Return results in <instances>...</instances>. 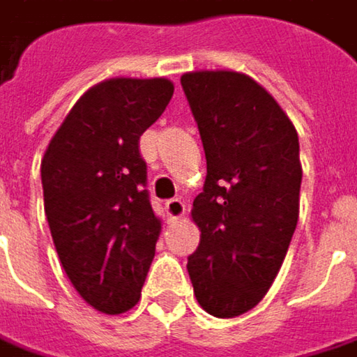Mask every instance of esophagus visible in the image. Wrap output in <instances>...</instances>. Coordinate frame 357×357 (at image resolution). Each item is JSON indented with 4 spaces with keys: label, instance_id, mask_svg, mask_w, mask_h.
Masks as SVG:
<instances>
[{
    "label": "esophagus",
    "instance_id": "34e87169",
    "mask_svg": "<svg viewBox=\"0 0 357 357\" xmlns=\"http://www.w3.org/2000/svg\"><path fill=\"white\" fill-rule=\"evenodd\" d=\"M165 212H167V216L172 220H178V218H181L185 214V202L179 200V198H172V200L165 202Z\"/></svg>",
    "mask_w": 357,
    "mask_h": 357
}]
</instances>
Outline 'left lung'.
<instances>
[{"mask_svg": "<svg viewBox=\"0 0 357 357\" xmlns=\"http://www.w3.org/2000/svg\"><path fill=\"white\" fill-rule=\"evenodd\" d=\"M181 85L200 128L206 181L192 206L200 245L188 272L200 307L233 319L259 305L282 268L298 212V135L253 77L190 71Z\"/></svg>", "mask_w": 357, "mask_h": 357, "instance_id": "8db88e82", "label": "left lung"}]
</instances>
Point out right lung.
Listing matches in <instances>:
<instances>
[{"instance_id": "1", "label": "right lung", "mask_w": 357, "mask_h": 357, "mask_svg": "<svg viewBox=\"0 0 357 357\" xmlns=\"http://www.w3.org/2000/svg\"><path fill=\"white\" fill-rule=\"evenodd\" d=\"M174 96L165 77L91 85L50 139L40 163L45 212L61 266L83 301L120 314L141 298L161 235L139 139Z\"/></svg>"}]
</instances>
